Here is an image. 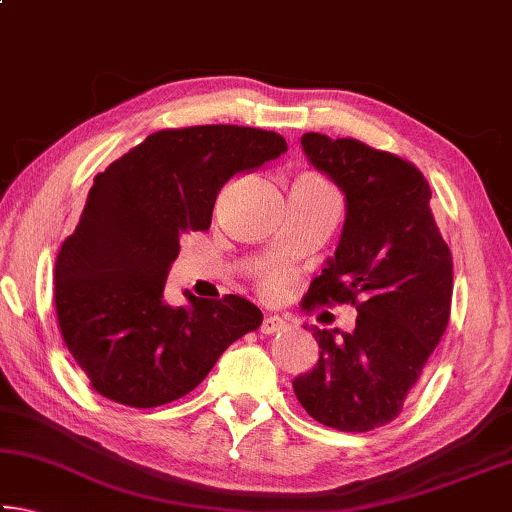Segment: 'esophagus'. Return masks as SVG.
Wrapping results in <instances>:
<instances>
[{
    "label": "esophagus",
    "mask_w": 512,
    "mask_h": 512,
    "mask_svg": "<svg viewBox=\"0 0 512 512\" xmlns=\"http://www.w3.org/2000/svg\"><path fill=\"white\" fill-rule=\"evenodd\" d=\"M282 327H284V320L280 316H266L259 329H262V334H275V332H280Z\"/></svg>",
    "instance_id": "esophagus-1"
}]
</instances>
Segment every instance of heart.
Listing matches in <instances>:
<instances>
[{
	"mask_svg": "<svg viewBox=\"0 0 512 512\" xmlns=\"http://www.w3.org/2000/svg\"><path fill=\"white\" fill-rule=\"evenodd\" d=\"M280 289H282V280H280V275H271V277H268V282H266V291L271 293V296H275V293H280Z\"/></svg>",
	"mask_w": 512,
	"mask_h": 512,
	"instance_id": "heart-1",
	"label": "heart"
}]
</instances>
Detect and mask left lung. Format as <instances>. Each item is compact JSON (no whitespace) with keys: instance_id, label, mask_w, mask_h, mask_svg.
Masks as SVG:
<instances>
[{"instance_id":"8db88e82","label":"left lung","mask_w":512,"mask_h":512,"mask_svg":"<svg viewBox=\"0 0 512 512\" xmlns=\"http://www.w3.org/2000/svg\"><path fill=\"white\" fill-rule=\"evenodd\" d=\"M300 144L345 198L339 246L305 302H352L359 316L352 332L309 327L318 361L293 379V393L325 427L370 431L397 418L443 339L452 253L429 210V183L411 162L320 133Z\"/></svg>"}]
</instances>
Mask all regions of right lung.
I'll return each mask as SVG.
<instances>
[{
	"label": "right lung",
	"mask_w": 512,
	"mask_h": 512,
	"mask_svg": "<svg viewBox=\"0 0 512 512\" xmlns=\"http://www.w3.org/2000/svg\"><path fill=\"white\" fill-rule=\"evenodd\" d=\"M287 142L248 126L158 131L94 178L56 257L67 350L99 395L151 409L192 393L228 345L262 325L241 296L173 307L164 282L189 230H207L230 178L280 158Z\"/></svg>",
	"instance_id": "right-lung-1"
}]
</instances>
